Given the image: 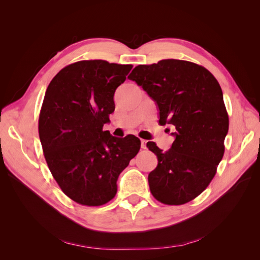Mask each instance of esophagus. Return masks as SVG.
Masks as SVG:
<instances>
[{"mask_svg":"<svg viewBox=\"0 0 260 260\" xmlns=\"http://www.w3.org/2000/svg\"><path fill=\"white\" fill-rule=\"evenodd\" d=\"M146 143H147L146 140H141V147L145 149L146 148Z\"/></svg>","mask_w":260,"mask_h":260,"instance_id":"34e87169","label":"esophagus"}]
</instances>
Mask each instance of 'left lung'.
I'll return each mask as SVG.
<instances>
[{
  "label": "left lung",
  "instance_id": "obj_1",
  "mask_svg": "<svg viewBox=\"0 0 260 260\" xmlns=\"http://www.w3.org/2000/svg\"><path fill=\"white\" fill-rule=\"evenodd\" d=\"M128 78L155 102L159 123L176 129L171 132L175 141L167 152L154 142L146 144L158 159L148 175L151 193L166 205H182L194 200L215 177L229 130L217 79L203 66L180 59L139 65Z\"/></svg>",
  "mask_w": 260,
  "mask_h": 260
}]
</instances>
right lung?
Returning a JSON list of instances; mask_svg holds the SVG:
<instances>
[{"label":"right lung","mask_w":260,"mask_h":260,"mask_svg":"<svg viewBox=\"0 0 260 260\" xmlns=\"http://www.w3.org/2000/svg\"><path fill=\"white\" fill-rule=\"evenodd\" d=\"M131 68L102 59L77 61L46 89L39 117L45 160L61 191L81 205L114 199L118 177L140 149L137 137L103 131L115 111V91Z\"/></svg>","instance_id":"obj_1"}]
</instances>
